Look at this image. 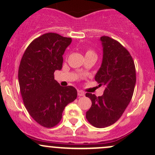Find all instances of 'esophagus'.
Instances as JSON below:
<instances>
[{
    "instance_id": "obj_1",
    "label": "esophagus",
    "mask_w": 155,
    "mask_h": 155,
    "mask_svg": "<svg viewBox=\"0 0 155 155\" xmlns=\"http://www.w3.org/2000/svg\"><path fill=\"white\" fill-rule=\"evenodd\" d=\"M78 96H79V97H84V92H83L82 91L78 90Z\"/></svg>"
}]
</instances>
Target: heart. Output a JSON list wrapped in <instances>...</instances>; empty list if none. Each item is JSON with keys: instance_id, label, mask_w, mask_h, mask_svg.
<instances>
[{"instance_id": "obj_1", "label": "heart", "mask_w": 155, "mask_h": 155, "mask_svg": "<svg viewBox=\"0 0 155 155\" xmlns=\"http://www.w3.org/2000/svg\"><path fill=\"white\" fill-rule=\"evenodd\" d=\"M94 53V52H92V51H91V50H89V51H87L86 53Z\"/></svg>"}]
</instances>
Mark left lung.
Wrapping results in <instances>:
<instances>
[{"mask_svg": "<svg viewBox=\"0 0 155 155\" xmlns=\"http://www.w3.org/2000/svg\"><path fill=\"white\" fill-rule=\"evenodd\" d=\"M102 61L95 75L99 86L105 88L103 95L87 93L92 105L86 118L97 128L115 123L131 102L136 84V71L132 57L123 45L107 36L100 37Z\"/></svg>", "mask_w": 155, "mask_h": 155, "instance_id": "1", "label": "left lung"}]
</instances>
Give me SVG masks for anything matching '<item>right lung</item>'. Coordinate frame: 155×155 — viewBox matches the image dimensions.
<instances>
[{
    "mask_svg": "<svg viewBox=\"0 0 155 155\" xmlns=\"http://www.w3.org/2000/svg\"><path fill=\"white\" fill-rule=\"evenodd\" d=\"M71 41V38L57 33L44 34L27 47L19 66L24 105L34 120L46 128L58 124L65 106L77 97L74 87H62L54 79V72L62 68V56Z\"/></svg>",
    "mask_w": 155,
    "mask_h": 155,
    "instance_id": "add662e5",
    "label": "right lung"
}]
</instances>
